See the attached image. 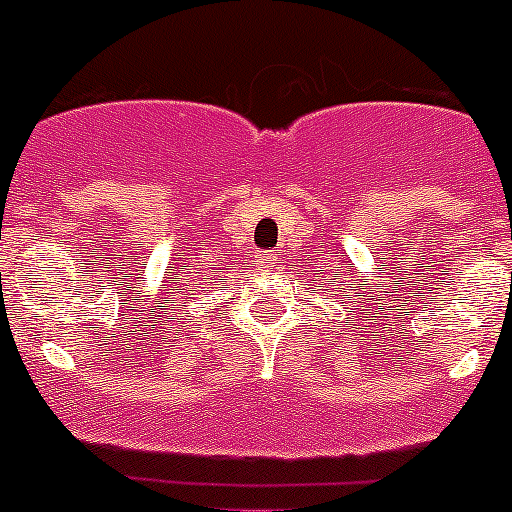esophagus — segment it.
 <instances>
[{
  "mask_svg": "<svg viewBox=\"0 0 512 512\" xmlns=\"http://www.w3.org/2000/svg\"><path fill=\"white\" fill-rule=\"evenodd\" d=\"M256 259H259V264L269 266L271 261H276V253H269V251H264V253H259V256H256Z\"/></svg>",
  "mask_w": 512,
  "mask_h": 512,
  "instance_id": "esophagus-1",
  "label": "esophagus"
}]
</instances>
